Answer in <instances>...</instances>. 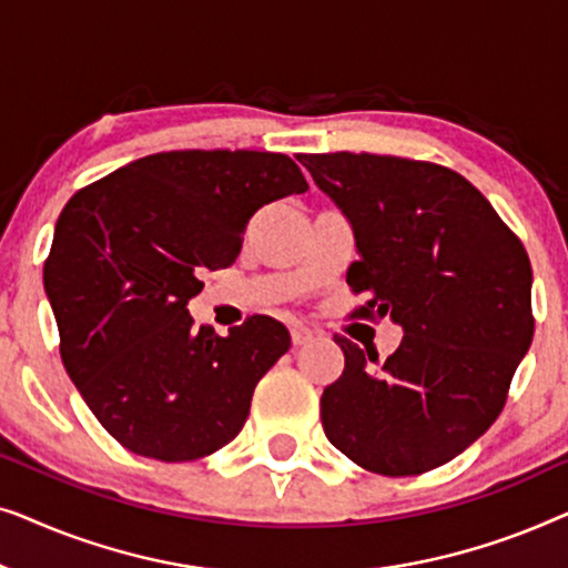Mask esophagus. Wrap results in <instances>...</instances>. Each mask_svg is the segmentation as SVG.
<instances>
[{"label": "esophagus", "instance_id": "1", "mask_svg": "<svg viewBox=\"0 0 568 568\" xmlns=\"http://www.w3.org/2000/svg\"><path fill=\"white\" fill-rule=\"evenodd\" d=\"M313 338H315V333L310 331V328H305V325H294V328H292V344L294 346H305Z\"/></svg>", "mask_w": 568, "mask_h": 568}]
</instances>
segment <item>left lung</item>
Here are the masks:
<instances>
[{"mask_svg":"<svg viewBox=\"0 0 568 568\" xmlns=\"http://www.w3.org/2000/svg\"><path fill=\"white\" fill-rule=\"evenodd\" d=\"M300 162L354 227L346 284L367 302L352 317L403 328L383 364L336 336L346 364L323 390L325 437L379 476L439 468L496 422L532 344L525 245L449 168L369 152Z\"/></svg>","mask_w":568,"mask_h":568,"instance_id":"obj_1","label":"left lung"}]
</instances>
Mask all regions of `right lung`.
Returning a JSON list of instances; mask_svg holds the SVG:
<instances>
[{
  "label": "right lung",
  "instance_id": "obj_1",
  "mask_svg": "<svg viewBox=\"0 0 568 568\" xmlns=\"http://www.w3.org/2000/svg\"><path fill=\"white\" fill-rule=\"evenodd\" d=\"M305 191L286 154L181 150L129 162L69 199L43 266L61 362L131 453L189 463L243 429L290 331L253 315L216 336L193 328L189 300L204 268L235 263L263 204Z\"/></svg>",
  "mask_w": 568,
  "mask_h": 568
}]
</instances>
